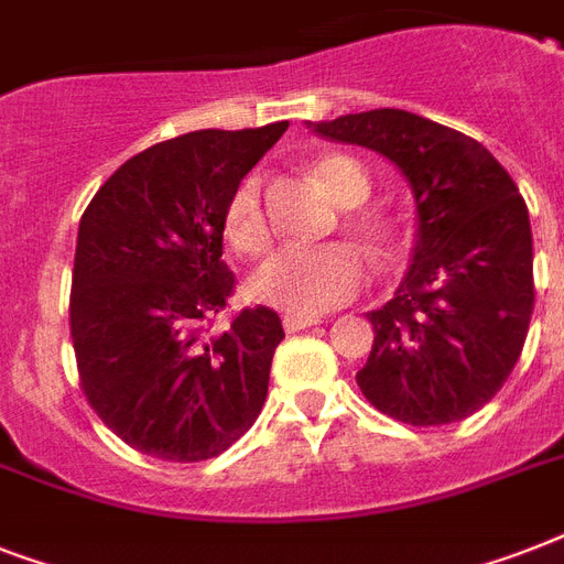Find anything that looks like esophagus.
I'll return each instance as SVG.
<instances>
[{
	"mask_svg": "<svg viewBox=\"0 0 564 564\" xmlns=\"http://www.w3.org/2000/svg\"><path fill=\"white\" fill-rule=\"evenodd\" d=\"M318 322H322V318H316V316H290V313L283 316V327H286L290 334H299V330L318 325Z\"/></svg>",
	"mask_w": 564,
	"mask_h": 564,
	"instance_id": "1",
	"label": "esophagus"
}]
</instances>
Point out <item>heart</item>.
I'll return each instance as SVG.
<instances>
[{
    "instance_id": "heart-1",
    "label": "heart",
    "mask_w": 564,
    "mask_h": 564,
    "mask_svg": "<svg viewBox=\"0 0 564 564\" xmlns=\"http://www.w3.org/2000/svg\"><path fill=\"white\" fill-rule=\"evenodd\" d=\"M322 187L339 204H360L369 198L371 178L362 163L345 154H327L313 166ZM354 228L383 246L389 221L377 213H360ZM225 237L242 257H260L272 246V225L263 207L260 178L248 175L234 187L225 204ZM369 283V263L354 246H286L257 272L254 295L290 316H322L348 304Z\"/></svg>"
}]
</instances>
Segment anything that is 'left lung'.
I'll list each match as a JSON object with an SVG mask.
<instances>
[{"instance_id": "1", "label": "left lung", "mask_w": 564, "mask_h": 564, "mask_svg": "<svg viewBox=\"0 0 564 564\" xmlns=\"http://www.w3.org/2000/svg\"><path fill=\"white\" fill-rule=\"evenodd\" d=\"M313 131L389 158L419 207L410 272L369 313L362 394L412 427L468 419L507 383L533 316V234L516 181L477 140L406 110L348 113Z\"/></svg>"}]
</instances>
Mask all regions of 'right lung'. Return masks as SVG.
<instances>
[{
	"label": "right lung",
	"mask_w": 564,
	"mask_h": 564,
	"mask_svg": "<svg viewBox=\"0 0 564 564\" xmlns=\"http://www.w3.org/2000/svg\"><path fill=\"white\" fill-rule=\"evenodd\" d=\"M286 128H207L152 145L84 210L69 292L78 380L140 454L213 459L263 410L281 318L246 307L213 325L237 286L221 263L225 204Z\"/></svg>",
	"instance_id": "obj_1"
}]
</instances>
